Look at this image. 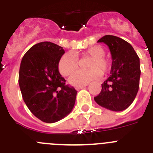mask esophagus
Wrapping results in <instances>:
<instances>
[{
    "label": "esophagus",
    "mask_w": 153,
    "mask_h": 153,
    "mask_svg": "<svg viewBox=\"0 0 153 153\" xmlns=\"http://www.w3.org/2000/svg\"><path fill=\"white\" fill-rule=\"evenodd\" d=\"M87 85L88 84H86V85H83V86H76V90H81V89H83V88H84L85 86H87Z\"/></svg>",
    "instance_id": "1"
}]
</instances>
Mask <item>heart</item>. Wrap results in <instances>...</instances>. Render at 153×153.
<instances>
[{
	"mask_svg": "<svg viewBox=\"0 0 153 153\" xmlns=\"http://www.w3.org/2000/svg\"><path fill=\"white\" fill-rule=\"evenodd\" d=\"M105 53V50L100 46H94L85 51L82 56L90 58L87 64V68L90 70H79L74 73L69 79L70 84L74 86H83L93 79L99 78L101 74H106L110 68V62L104 56ZM77 68V57L72 53L63 55L58 63L59 72L63 76H70Z\"/></svg>",
	"mask_w": 153,
	"mask_h": 153,
	"instance_id": "heart-1",
	"label": "heart"
}]
</instances>
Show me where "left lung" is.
I'll list each match as a JSON object with an SVG mask.
<instances>
[{"instance_id":"left-lung-1","label":"left lung","mask_w":153,"mask_h":153,"mask_svg":"<svg viewBox=\"0 0 153 153\" xmlns=\"http://www.w3.org/2000/svg\"><path fill=\"white\" fill-rule=\"evenodd\" d=\"M97 42L109 47L113 61L110 75L94 100L102 107L112 111H123L132 104L139 90L140 58L133 47L118 36L106 35Z\"/></svg>"}]
</instances>
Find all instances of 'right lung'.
I'll return each mask as SVG.
<instances>
[{
	"instance_id": "right-lung-1",
	"label": "right lung",
	"mask_w": 153,
	"mask_h": 153,
	"mask_svg": "<svg viewBox=\"0 0 153 153\" xmlns=\"http://www.w3.org/2000/svg\"><path fill=\"white\" fill-rule=\"evenodd\" d=\"M65 53L51 42H41L23 56L18 83L24 102L36 118L47 123L62 120L72 111L77 91L65 84L58 63Z\"/></svg>"
}]
</instances>
